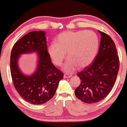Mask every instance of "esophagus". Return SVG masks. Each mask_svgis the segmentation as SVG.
Returning a JSON list of instances; mask_svg holds the SVG:
<instances>
[{
	"mask_svg": "<svg viewBox=\"0 0 127 127\" xmlns=\"http://www.w3.org/2000/svg\"><path fill=\"white\" fill-rule=\"evenodd\" d=\"M64 78H70L71 77H72V74H68V73H65V74H64Z\"/></svg>",
	"mask_w": 127,
	"mask_h": 127,
	"instance_id": "obj_1",
	"label": "esophagus"
}]
</instances>
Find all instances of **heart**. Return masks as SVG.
Here are the masks:
<instances>
[{
  "instance_id": "heart-1",
  "label": "heart",
  "mask_w": 127,
  "mask_h": 127,
  "mask_svg": "<svg viewBox=\"0 0 127 127\" xmlns=\"http://www.w3.org/2000/svg\"><path fill=\"white\" fill-rule=\"evenodd\" d=\"M99 38L92 31H66L59 34L48 48V52L53 63L60 66L67 58L69 60L64 68L66 71H73L78 66L84 68L95 59L99 48Z\"/></svg>"
}]
</instances>
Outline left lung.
Listing matches in <instances>:
<instances>
[{
  "label": "left lung",
  "mask_w": 127,
  "mask_h": 127,
  "mask_svg": "<svg viewBox=\"0 0 127 127\" xmlns=\"http://www.w3.org/2000/svg\"><path fill=\"white\" fill-rule=\"evenodd\" d=\"M101 35L99 49L95 60L77 74L81 82L75 90L79 99L86 103H97L111 91L120 67L119 57L112 38L105 32Z\"/></svg>",
  "instance_id": "obj_1"
}]
</instances>
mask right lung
I'll use <instances>...</instances> for the list:
<instances>
[{
	"label": "right lung",
	"mask_w": 127,
	"mask_h": 127,
	"mask_svg": "<svg viewBox=\"0 0 127 127\" xmlns=\"http://www.w3.org/2000/svg\"><path fill=\"white\" fill-rule=\"evenodd\" d=\"M45 32L32 31L24 35L14 45L10 53V68L16 90L25 101L32 104L46 103L53 97L64 74L52 63L48 52ZM37 52V71L27 76L19 70L17 60L20 54Z\"/></svg>",
	"instance_id": "right-lung-1"
}]
</instances>
